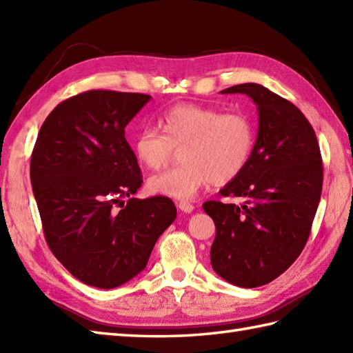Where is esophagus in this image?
<instances>
[{"instance_id": "34e87169", "label": "esophagus", "mask_w": 353, "mask_h": 353, "mask_svg": "<svg viewBox=\"0 0 353 353\" xmlns=\"http://www.w3.org/2000/svg\"><path fill=\"white\" fill-rule=\"evenodd\" d=\"M177 208L181 209L182 212H186V214H191L194 211V205H191L190 201H179Z\"/></svg>"}]
</instances>
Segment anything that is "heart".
<instances>
[{
	"instance_id": "1",
	"label": "heart",
	"mask_w": 353,
	"mask_h": 353,
	"mask_svg": "<svg viewBox=\"0 0 353 353\" xmlns=\"http://www.w3.org/2000/svg\"><path fill=\"white\" fill-rule=\"evenodd\" d=\"M163 133L144 127L133 139V150L141 165L159 170L171 159L174 148H182V165L148 179L152 194L190 200L209 183L226 185L249 165L256 129L244 112H229L176 104L159 119Z\"/></svg>"
}]
</instances>
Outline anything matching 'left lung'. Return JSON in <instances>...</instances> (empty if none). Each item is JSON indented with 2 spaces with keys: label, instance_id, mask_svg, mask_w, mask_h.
Segmentation results:
<instances>
[{
  "label": "left lung",
  "instance_id": "1",
  "mask_svg": "<svg viewBox=\"0 0 353 353\" xmlns=\"http://www.w3.org/2000/svg\"><path fill=\"white\" fill-rule=\"evenodd\" d=\"M221 94H245L258 108V137L245 170L220 191L244 205L206 201L215 223L214 272L241 288L261 287L294 262L308 241L323 185L316 132L294 104L258 83Z\"/></svg>",
  "mask_w": 353,
  "mask_h": 353
}]
</instances>
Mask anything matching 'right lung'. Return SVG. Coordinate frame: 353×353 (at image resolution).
<instances>
[{
  "instance_id": "1",
  "label": "right lung",
  "mask_w": 353,
  "mask_h": 353,
  "mask_svg": "<svg viewBox=\"0 0 353 353\" xmlns=\"http://www.w3.org/2000/svg\"><path fill=\"white\" fill-rule=\"evenodd\" d=\"M150 99L100 89L74 95L51 110L37 134L30 179L45 239L91 287L117 288L141 273L176 220L170 199L130 197L142 176L124 129Z\"/></svg>"
}]
</instances>
